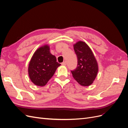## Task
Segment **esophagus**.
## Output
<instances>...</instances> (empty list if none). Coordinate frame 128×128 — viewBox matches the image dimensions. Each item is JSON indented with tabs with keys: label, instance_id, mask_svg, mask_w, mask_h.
<instances>
[{
	"label": "esophagus",
	"instance_id": "34e87169",
	"mask_svg": "<svg viewBox=\"0 0 128 128\" xmlns=\"http://www.w3.org/2000/svg\"><path fill=\"white\" fill-rule=\"evenodd\" d=\"M61 64L62 66H66V61H64L63 62L61 63Z\"/></svg>",
	"mask_w": 128,
	"mask_h": 128
}]
</instances>
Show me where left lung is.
<instances>
[{
  "label": "left lung",
  "mask_w": 128,
  "mask_h": 128,
  "mask_svg": "<svg viewBox=\"0 0 128 128\" xmlns=\"http://www.w3.org/2000/svg\"><path fill=\"white\" fill-rule=\"evenodd\" d=\"M77 57V66L71 70L72 76L82 86H88L95 79L98 71V64L88 45L83 42H78L74 45Z\"/></svg>",
  "instance_id": "8db88e82"
}]
</instances>
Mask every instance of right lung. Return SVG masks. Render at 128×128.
I'll return each mask as SVG.
<instances>
[{"instance_id": "1", "label": "right lung", "mask_w": 128, "mask_h": 128, "mask_svg": "<svg viewBox=\"0 0 128 128\" xmlns=\"http://www.w3.org/2000/svg\"><path fill=\"white\" fill-rule=\"evenodd\" d=\"M61 65L45 45L34 52L29 64L28 73L31 80L37 86H44Z\"/></svg>"}]
</instances>
